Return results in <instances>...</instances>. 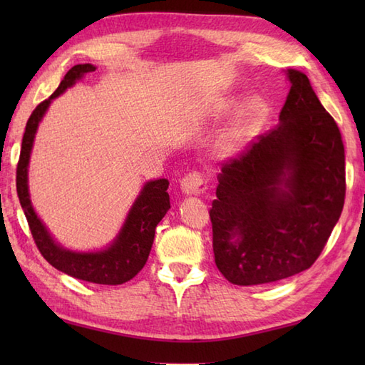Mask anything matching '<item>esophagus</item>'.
<instances>
[{
	"instance_id": "esophagus-1",
	"label": "esophagus",
	"mask_w": 365,
	"mask_h": 365,
	"mask_svg": "<svg viewBox=\"0 0 365 365\" xmlns=\"http://www.w3.org/2000/svg\"><path fill=\"white\" fill-rule=\"evenodd\" d=\"M180 188L185 195H202L207 190V180L202 173L191 170V173L182 178Z\"/></svg>"
}]
</instances>
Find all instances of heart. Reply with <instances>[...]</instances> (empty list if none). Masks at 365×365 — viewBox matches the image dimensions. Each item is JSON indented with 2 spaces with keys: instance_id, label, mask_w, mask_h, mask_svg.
I'll use <instances>...</instances> for the list:
<instances>
[{
  "instance_id": "obj_1",
  "label": "heart",
  "mask_w": 365,
  "mask_h": 365,
  "mask_svg": "<svg viewBox=\"0 0 365 365\" xmlns=\"http://www.w3.org/2000/svg\"><path fill=\"white\" fill-rule=\"evenodd\" d=\"M263 113H265V105H263L262 102H259V100H255V102L251 103L250 110H247V114H246V125H250V123L255 122L257 119H260Z\"/></svg>"
}]
</instances>
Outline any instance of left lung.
Listing matches in <instances>:
<instances>
[{"label":"left lung","instance_id":"1","mask_svg":"<svg viewBox=\"0 0 365 365\" xmlns=\"http://www.w3.org/2000/svg\"><path fill=\"white\" fill-rule=\"evenodd\" d=\"M281 122L222 163L212 202L215 263L235 285L281 281L311 268L342 213L345 149L311 81L287 71Z\"/></svg>","mask_w":365,"mask_h":365}]
</instances>
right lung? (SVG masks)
<instances>
[{"label":"right lung","instance_id":"add662e5","mask_svg":"<svg viewBox=\"0 0 365 365\" xmlns=\"http://www.w3.org/2000/svg\"><path fill=\"white\" fill-rule=\"evenodd\" d=\"M94 71L96 67L92 64L73 66L66 73L63 81H61L58 89L53 92L50 98L38 103L36 110L31 113L26 122L25 135H23L17 165V195L37 250L41 251L43 259L50 265L68 276L81 279V281L92 284L119 285L133 279L143 269L147 259H149L155 229H157L158 222L170 208L169 195L166 191L169 182L166 178L145 183L141 195H139L136 202L131 207L119 237L114 240V243L108 250L100 252H72L54 243L45 226L34 213L28 195V161L38 122H41L42 115L45 114L53 98L63 94L67 88H71L83 75Z\"/></svg>","mask_w":365,"mask_h":365}]
</instances>
